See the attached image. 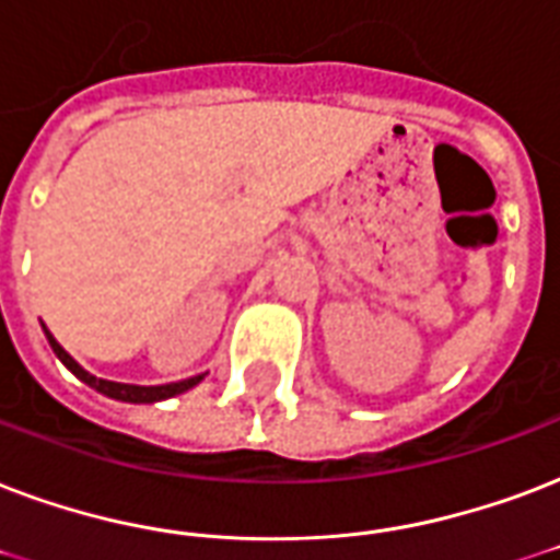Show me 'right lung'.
<instances>
[{
  "label": "right lung",
  "instance_id": "obj_1",
  "mask_svg": "<svg viewBox=\"0 0 560 560\" xmlns=\"http://www.w3.org/2000/svg\"><path fill=\"white\" fill-rule=\"evenodd\" d=\"M46 331V328H43ZM46 337H49V347H52V352L63 361V366H70L72 373L79 375L81 382L91 384V387H96L100 394L110 396V399H122V402H158V399H170V396L176 394H185V390H190L194 384L202 382V375H194V378H185V382H173V384H158V387H140V384H119V382H105V378H96V375H91L88 370H81L75 361H72L67 352H63V347L55 340L49 331H46Z\"/></svg>",
  "mask_w": 560,
  "mask_h": 560
}]
</instances>
